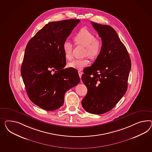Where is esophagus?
<instances>
[{
    "mask_svg": "<svg viewBox=\"0 0 152 152\" xmlns=\"http://www.w3.org/2000/svg\"><path fill=\"white\" fill-rule=\"evenodd\" d=\"M78 75H79V76H80V78H81V76H82V72L81 71H78Z\"/></svg>",
    "mask_w": 152,
    "mask_h": 152,
    "instance_id": "obj_1",
    "label": "esophagus"
}]
</instances>
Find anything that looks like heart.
<instances>
[{
    "mask_svg": "<svg viewBox=\"0 0 152 152\" xmlns=\"http://www.w3.org/2000/svg\"><path fill=\"white\" fill-rule=\"evenodd\" d=\"M76 45H82L85 47L84 55L94 59L97 58L102 50V43L96 39L94 34L87 29H82L79 31L74 37ZM62 49L66 59L71 60L72 58L73 44L71 41L66 40L62 45ZM87 58L82 59H75L68 64V67L77 70H81L88 64Z\"/></svg>",
    "mask_w": 152,
    "mask_h": 152,
    "instance_id": "obj_1",
    "label": "heart"
}]
</instances>
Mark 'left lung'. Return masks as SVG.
<instances>
[{
  "mask_svg": "<svg viewBox=\"0 0 152 152\" xmlns=\"http://www.w3.org/2000/svg\"><path fill=\"white\" fill-rule=\"evenodd\" d=\"M91 23L101 38L102 50L82 75L88 90L82 105L87 112L101 115L111 110L126 92L131 61L126 46L111 26Z\"/></svg>",
  "mask_w": 152,
  "mask_h": 152,
  "instance_id": "1",
  "label": "left lung"
}]
</instances>
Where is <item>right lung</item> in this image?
Listing matches in <instances>:
<instances>
[{
    "label": "right lung",
    "instance_id": "right-lung-1",
    "mask_svg": "<svg viewBox=\"0 0 152 152\" xmlns=\"http://www.w3.org/2000/svg\"><path fill=\"white\" fill-rule=\"evenodd\" d=\"M80 22L68 19L49 23L29 40L25 50L21 74L30 99L46 111L64 102L67 91L80 81L77 71L66 68L62 45Z\"/></svg>",
    "mask_w": 152,
    "mask_h": 152
}]
</instances>
